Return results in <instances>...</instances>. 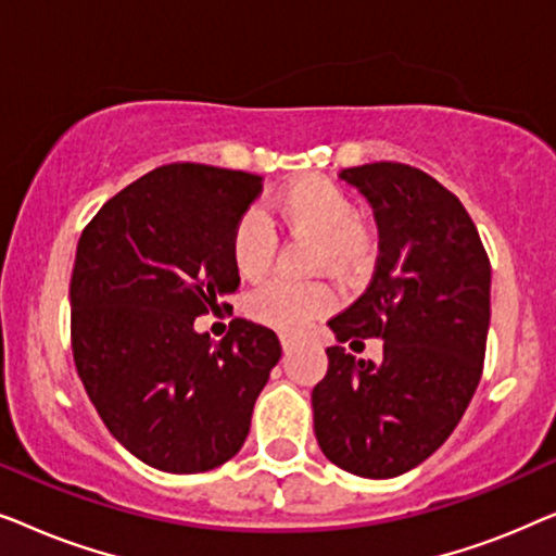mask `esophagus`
Segmentation results:
<instances>
[{
    "label": "esophagus",
    "instance_id": "34e87169",
    "mask_svg": "<svg viewBox=\"0 0 556 556\" xmlns=\"http://www.w3.org/2000/svg\"><path fill=\"white\" fill-rule=\"evenodd\" d=\"M295 344H299V339L291 337V333H280V346H283V352H291Z\"/></svg>",
    "mask_w": 556,
    "mask_h": 556
}]
</instances>
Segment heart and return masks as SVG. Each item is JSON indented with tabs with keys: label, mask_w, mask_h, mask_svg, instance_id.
<instances>
[{
	"label": "heart",
	"mask_w": 556,
	"mask_h": 556,
	"mask_svg": "<svg viewBox=\"0 0 556 556\" xmlns=\"http://www.w3.org/2000/svg\"><path fill=\"white\" fill-rule=\"evenodd\" d=\"M273 210L299 238L316 240V268L349 273L367 253L356 207L349 194L329 179L308 177L273 197ZM278 235L261 210H248L230 230V261L238 276L255 280L270 268ZM331 306V293L321 283H293L273 278L248 295V314L265 326L299 331Z\"/></svg>",
	"instance_id": "obj_1"
}]
</instances>
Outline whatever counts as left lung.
Instances as JSON below:
<instances>
[{"label":"left lung","instance_id":"1","mask_svg":"<svg viewBox=\"0 0 556 556\" xmlns=\"http://www.w3.org/2000/svg\"><path fill=\"white\" fill-rule=\"evenodd\" d=\"M339 177L375 210L379 255L367 291L329 326L339 341L382 337L384 352L375 364L326 349L314 430L333 466L394 478L445 443L481 382L491 263L466 207L430 174L375 162Z\"/></svg>","mask_w":556,"mask_h":556}]
</instances>
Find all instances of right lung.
<instances>
[{
    "mask_svg": "<svg viewBox=\"0 0 556 556\" xmlns=\"http://www.w3.org/2000/svg\"><path fill=\"white\" fill-rule=\"evenodd\" d=\"M261 192L257 174L166 164L111 197L78 240L75 369L111 435L151 468L230 460L280 359L276 333L245 318L219 341L194 331L238 291L230 230Z\"/></svg>",
    "mask_w": 556,
    "mask_h": 556,
    "instance_id": "1",
    "label": "right lung"
}]
</instances>
